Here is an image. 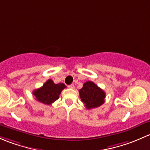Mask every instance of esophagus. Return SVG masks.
I'll return each mask as SVG.
<instances>
[{
  "instance_id": "1",
  "label": "esophagus",
  "mask_w": 150,
  "mask_h": 150,
  "mask_svg": "<svg viewBox=\"0 0 150 150\" xmlns=\"http://www.w3.org/2000/svg\"><path fill=\"white\" fill-rule=\"evenodd\" d=\"M68 86H69V88H70V89H74V84H70V85H69Z\"/></svg>"
}]
</instances>
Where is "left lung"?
Segmentation results:
<instances>
[{
    "label": "left lung",
    "mask_w": 150,
    "mask_h": 150,
    "mask_svg": "<svg viewBox=\"0 0 150 150\" xmlns=\"http://www.w3.org/2000/svg\"><path fill=\"white\" fill-rule=\"evenodd\" d=\"M79 96L86 109L100 107L105 103V93L94 82L86 81L79 89Z\"/></svg>",
    "instance_id": "1"
}]
</instances>
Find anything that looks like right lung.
<instances>
[{"instance_id": "right-lung-1", "label": "right lung", "mask_w": 150, "mask_h": 150, "mask_svg": "<svg viewBox=\"0 0 150 150\" xmlns=\"http://www.w3.org/2000/svg\"><path fill=\"white\" fill-rule=\"evenodd\" d=\"M66 86L63 83L55 84L51 79H48L42 86L33 91L36 100L45 105H50L59 98L63 89Z\"/></svg>"}]
</instances>
